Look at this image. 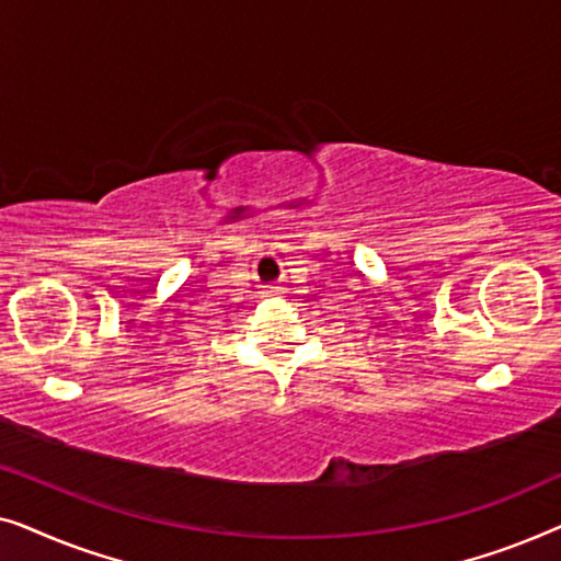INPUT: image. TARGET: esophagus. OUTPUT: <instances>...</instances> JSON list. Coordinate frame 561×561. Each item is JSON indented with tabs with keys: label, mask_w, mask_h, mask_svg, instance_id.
I'll use <instances>...</instances> for the list:
<instances>
[{
	"label": "esophagus",
	"mask_w": 561,
	"mask_h": 561,
	"mask_svg": "<svg viewBox=\"0 0 561 561\" xmlns=\"http://www.w3.org/2000/svg\"><path fill=\"white\" fill-rule=\"evenodd\" d=\"M265 296H271V298L280 296V288H278V286H271V288H265Z\"/></svg>",
	"instance_id": "34e87169"
}]
</instances>
